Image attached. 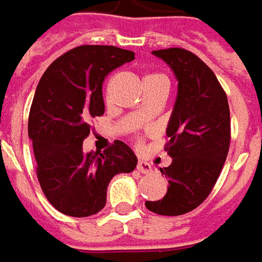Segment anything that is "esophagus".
<instances>
[{"label": "esophagus", "mask_w": 262, "mask_h": 262, "mask_svg": "<svg viewBox=\"0 0 262 262\" xmlns=\"http://www.w3.org/2000/svg\"><path fill=\"white\" fill-rule=\"evenodd\" d=\"M137 169L141 174H150L151 172V165L146 161H138Z\"/></svg>", "instance_id": "1"}]
</instances>
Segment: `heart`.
<instances>
[{"label": "heart", "instance_id": "b5f03b06", "mask_svg": "<svg viewBox=\"0 0 262 262\" xmlns=\"http://www.w3.org/2000/svg\"><path fill=\"white\" fill-rule=\"evenodd\" d=\"M144 81H159V82H165V84L169 85L168 78L165 75H162V73H151V75H147ZM143 116H146V115L144 113H140V118H143Z\"/></svg>", "mask_w": 262, "mask_h": 262}]
</instances>
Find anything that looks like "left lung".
I'll use <instances>...</instances> for the list:
<instances>
[{
    "instance_id": "8db88e82",
    "label": "left lung",
    "mask_w": 262,
    "mask_h": 262,
    "mask_svg": "<svg viewBox=\"0 0 262 262\" xmlns=\"http://www.w3.org/2000/svg\"><path fill=\"white\" fill-rule=\"evenodd\" d=\"M178 79L174 111L166 128L165 150L172 158L161 169L168 191L146 208L159 215H183L209 196L230 147V109L226 91L202 60L184 48L153 51Z\"/></svg>"
}]
</instances>
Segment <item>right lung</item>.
Segmentation results:
<instances>
[{"label":"right lung","mask_w":262,"mask_h":262,"mask_svg":"<svg viewBox=\"0 0 262 262\" xmlns=\"http://www.w3.org/2000/svg\"><path fill=\"white\" fill-rule=\"evenodd\" d=\"M131 60L134 53L118 47H76L54 60L38 82L28 134L39 186L61 214H97L106 205L112 178L137 165L134 151L121 140L100 155L82 150L91 119L104 113L106 75Z\"/></svg>","instance_id":"add662e5"}]
</instances>
